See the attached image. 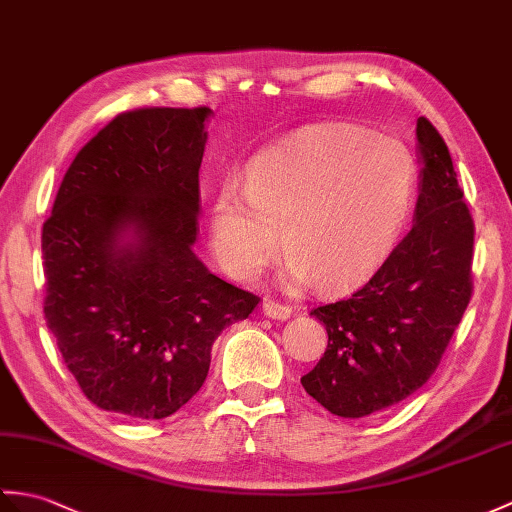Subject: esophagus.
Masks as SVG:
<instances>
[{"label":"esophagus","mask_w":512,"mask_h":512,"mask_svg":"<svg viewBox=\"0 0 512 512\" xmlns=\"http://www.w3.org/2000/svg\"><path fill=\"white\" fill-rule=\"evenodd\" d=\"M261 310H264V314L272 320H285L290 318L292 314V307L285 305V303H279V301H272V299H266L264 305H261Z\"/></svg>","instance_id":"obj_1"}]
</instances>
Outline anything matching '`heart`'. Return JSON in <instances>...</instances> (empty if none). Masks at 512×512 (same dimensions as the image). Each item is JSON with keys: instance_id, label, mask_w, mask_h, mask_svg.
<instances>
[{"instance_id": "1", "label": "heart", "mask_w": 512, "mask_h": 512, "mask_svg": "<svg viewBox=\"0 0 512 512\" xmlns=\"http://www.w3.org/2000/svg\"><path fill=\"white\" fill-rule=\"evenodd\" d=\"M419 170L403 141L360 126H325L257 154L242 189L213 198L211 246L220 266L253 279L277 257L320 290L362 279L395 248L417 200Z\"/></svg>"}]
</instances>
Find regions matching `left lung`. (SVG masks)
I'll return each instance as SVG.
<instances>
[{
  "label": "left lung",
  "mask_w": 512,
  "mask_h": 512,
  "mask_svg": "<svg viewBox=\"0 0 512 512\" xmlns=\"http://www.w3.org/2000/svg\"><path fill=\"white\" fill-rule=\"evenodd\" d=\"M423 154L417 216L373 277L310 316L325 355L301 384L342 419H362L414 395L441 364L473 296L475 224L441 133L419 117Z\"/></svg>",
  "instance_id": "left-lung-1"
}]
</instances>
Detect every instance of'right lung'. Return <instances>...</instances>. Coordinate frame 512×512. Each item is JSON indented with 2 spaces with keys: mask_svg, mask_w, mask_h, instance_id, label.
Here are the masks:
<instances>
[{
  "mask_svg": "<svg viewBox=\"0 0 512 512\" xmlns=\"http://www.w3.org/2000/svg\"><path fill=\"white\" fill-rule=\"evenodd\" d=\"M209 106H144L85 144L43 222V314L85 397L165 419L205 384L211 347L259 296L194 255ZM126 230L134 242L121 244Z\"/></svg>",
  "mask_w": 512,
  "mask_h": 512,
  "instance_id": "obj_1",
  "label": "right lung"
}]
</instances>
